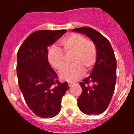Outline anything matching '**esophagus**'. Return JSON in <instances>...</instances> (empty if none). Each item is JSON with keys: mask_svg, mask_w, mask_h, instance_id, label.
Instances as JSON below:
<instances>
[{"mask_svg": "<svg viewBox=\"0 0 134 134\" xmlns=\"http://www.w3.org/2000/svg\"><path fill=\"white\" fill-rule=\"evenodd\" d=\"M68 86H70V87H71V86H72L73 85H74V83H72V82H68Z\"/></svg>", "mask_w": 134, "mask_h": 134, "instance_id": "1", "label": "esophagus"}]
</instances>
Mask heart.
<instances>
[{
    "label": "heart",
    "mask_w": 134,
    "mask_h": 134,
    "mask_svg": "<svg viewBox=\"0 0 134 134\" xmlns=\"http://www.w3.org/2000/svg\"><path fill=\"white\" fill-rule=\"evenodd\" d=\"M61 46L66 56L72 55V66L66 67L60 72L61 80L76 81L82 76L84 70L87 72L93 68L97 60V49L93 42L86 40L80 34H72L62 40ZM47 58L49 64L58 70H60L64 66V56L55 47L48 49Z\"/></svg>",
    "instance_id": "b5f03b06"
}]
</instances>
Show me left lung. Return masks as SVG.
I'll list each match as a JSON object with an SVG mask.
<instances>
[{
    "instance_id": "1",
    "label": "left lung",
    "mask_w": 134,
    "mask_h": 134,
    "mask_svg": "<svg viewBox=\"0 0 134 134\" xmlns=\"http://www.w3.org/2000/svg\"><path fill=\"white\" fill-rule=\"evenodd\" d=\"M91 39L97 49V60L89 76L80 82L81 94L77 99L80 111L86 115H99L107 109L116 83L117 62L107 38L91 27L72 29Z\"/></svg>"
}]
</instances>
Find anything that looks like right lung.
Wrapping results in <instances>:
<instances>
[{
    "instance_id": "add662e5",
    "label": "right lung",
    "mask_w": 134,
    "mask_h": 134,
    "mask_svg": "<svg viewBox=\"0 0 134 134\" xmlns=\"http://www.w3.org/2000/svg\"><path fill=\"white\" fill-rule=\"evenodd\" d=\"M66 30H40L27 37L17 52L16 74L26 103L36 115L54 118L61 110L62 99L68 89L60 83L47 58L48 48Z\"/></svg>"
}]
</instances>
